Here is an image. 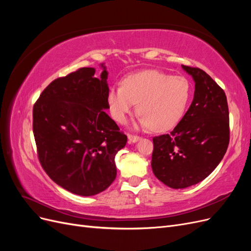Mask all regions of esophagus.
I'll return each mask as SVG.
<instances>
[{
    "label": "esophagus",
    "instance_id": "obj_1",
    "mask_svg": "<svg viewBox=\"0 0 251 251\" xmlns=\"http://www.w3.org/2000/svg\"><path fill=\"white\" fill-rule=\"evenodd\" d=\"M127 138H128V141L133 142V143L137 142V141L140 139L139 136H137V135H132V134H127Z\"/></svg>",
    "mask_w": 251,
    "mask_h": 251
}]
</instances>
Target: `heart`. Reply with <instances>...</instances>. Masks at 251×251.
I'll return each instance as SVG.
<instances>
[{"instance_id":"heart-1","label":"heart","mask_w":251,"mask_h":251,"mask_svg":"<svg viewBox=\"0 0 251 251\" xmlns=\"http://www.w3.org/2000/svg\"><path fill=\"white\" fill-rule=\"evenodd\" d=\"M191 94L187 78L147 70L127 75L123 86H112L108 101L118 123H126L138 103L139 125L163 132L171 130L184 115Z\"/></svg>"}]
</instances>
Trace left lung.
Here are the masks:
<instances>
[{"label":"left lung","instance_id":"obj_1","mask_svg":"<svg viewBox=\"0 0 251 251\" xmlns=\"http://www.w3.org/2000/svg\"><path fill=\"white\" fill-rule=\"evenodd\" d=\"M182 68L195 81L193 102L170 134L153 138L151 155L155 176L176 189L209 176L229 144V112L223 89L199 68Z\"/></svg>","mask_w":251,"mask_h":251}]
</instances>
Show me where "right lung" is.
Returning a JSON list of instances; mask_svg holds the SVG:
<instances>
[{
    "instance_id": "add662e5",
    "label": "right lung",
    "mask_w": 251,
    "mask_h": 251,
    "mask_svg": "<svg viewBox=\"0 0 251 251\" xmlns=\"http://www.w3.org/2000/svg\"><path fill=\"white\" fill-rule=\"evenodd\" d=\"M80 68L53 80L33 107V134L40 162L48 176L68 192L94 196L116 178L115 155L126 135L104 110L108 71L100 65Z\"/></svg>"
}]
</instances>
